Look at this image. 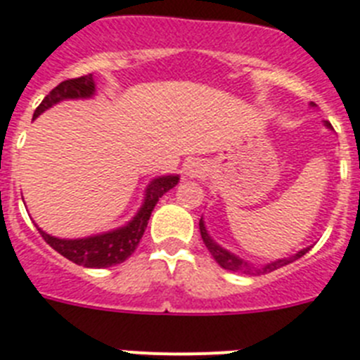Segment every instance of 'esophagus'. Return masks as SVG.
I'll use <instances>...</instances> for the list:
<instances>
[{"mask_svg":"<svg viewBox=\"0 0 360 360\" xmlns=\"http://www.w3.org/2000/svg\"><path fill=\"white\" fill-rule=\"evenodd\" d=\"M202 171H204V165L198 160H189L186 163V167H184V173L189 178H198L202 174Z\"/></svg>","mask_w":360,"mask_h":360,"instance_id":"34e87169","label":"esophagus"}]
</instances>
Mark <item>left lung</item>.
<instances>
[{"label":"left lung","mask_w":360,"mask_h":360,"mask_svg":"<svg viewBox=\"0 0 360 360\" xmlns=\"http://www.w3.org/2000/svg\"><path fill=\"white\" fill-rule=\"evenodd\" d=\"M326 127H328V129H331V123H326ZM198 226H200L202 240H204V245H206V248L210 250V254L213 255V259H215L217 263L222 266V269L231 270V272H239V274H266V272H272V270H278V269H281V266L289 265V263L300 259L302 255H305L309 252V248H304V250H300L298 254L290 255V257L270 261V263H266V265H263L257 269V266H254L252 263H248V261L240 259V257H237L236 254H231V252L224 250L222 246L217 245L215 240L210 237V233H207L206 224H204V221H202V219H200V222H198Z\"/></svg>","instance_id":"obj_1"}]
</instances>
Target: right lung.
<instances>
[{
    "label": "right lung",
    "instance_id": "1",
    "mask_svg": "<svg viewBox=\"0 0 360 360\" xmlns=\"http://www.w3.org/2000/svg\"><path fill=\"white\" fill-rule=\"evenodd\" d=\"M94 91L95 82L91 75L64 80L44 97L40 106L34 110V117H38L41 112H46L47 108H51L53 105L60 103V101L86 99V97H91ZM178 180H180L178 174L154 178L153 182L148 184L147 191H145L143 206L139 207V212L136 213V217L127 226L117 228V230L106 231V233H101V236L84 237V239H58V237L46 233L40 228H38V231H40V236L44 237L47 245L55 248L60 255H64L66 259L77 263V265L88 266V269H106V266L120 265L134 254L139 239L143 237L145 228H147V222L150 219V213H153L156 202L169 189H173Z\"/></svg>",
    "mask_w": 360,
    "mask_h": 360
}]
</instances>
